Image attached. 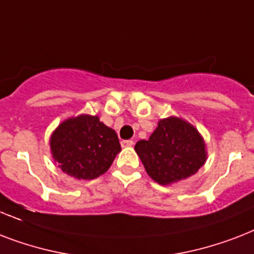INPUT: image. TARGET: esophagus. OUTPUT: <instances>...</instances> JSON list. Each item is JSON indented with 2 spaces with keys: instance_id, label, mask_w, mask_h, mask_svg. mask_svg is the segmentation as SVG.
Instances as JSON below:
<instances>
[{
  "instance_id": "1",
  "label": "esophagus",
  "mask_w": 254,
  "mask_h": 254,
  "mask_svg": "<svg viewBox=\"0 0 254 254\" xmlns=\"http://www.w3.org/2000/svg\"><path fill=\"white\" fill-rule=\"evenodd\" d=\"M133 145H134V142L131 139H124V141H121V146L123 147H130Z\"/></svg>"
}]
</instances>
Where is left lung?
<instances>
[{
	"label": "left lung",
	"mask_w": 254,
	"mask_h": 254,
	"mask_svg": "<svg viewBox=\"0 0 254 254\" xmlns=\"http://www.w3.org/2000/svg\"><path fill=\"white\" fill-rule=\"evenodd\" d=\"M134 150L149 177L163 186L193 175L207 159L196 127L174 116L161 120L150 138L138 141Z\"/></svg>",
	"instance_id": "8db88e82"
}]
</instances>
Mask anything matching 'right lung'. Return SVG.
Here are the masks:
<instances>
[{
    "mask_svg": "<svg viewBox=\"0 0 254 254\" xmlns=\"http://www.w3.org/2000/svg\"><path fill=\"white\" fill-rule=\"evenodd\" d=\"M50 147L63 173L85 181L107 173L121 151L116 131L89 115L64 120L53 131Z\"/></svg>",
    "mask_w": 254,
    "mask_h": 254,
    "instance_id": "right-lung-1",
    "label": "right lung"
}]
</instances>
